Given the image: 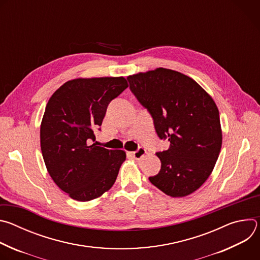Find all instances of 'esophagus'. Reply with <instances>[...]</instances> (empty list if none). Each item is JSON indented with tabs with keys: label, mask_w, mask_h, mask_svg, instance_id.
<instances>
[{
	"label": "esophagus",
	"mask_w": 260,
	"mask_h": 260,
	"mask_svg": "<svg viewBox=\"0 0 260 260\" xmlns=\"http://www.w3.org/2000/svg\"><path fill=\"white\" fill-rule=\"evenodd\" d=\"M145 154H146V150L144 149V148H142V147H140L137 151L132 152V155H133L136 159H141Z\"/></svg>",
	"instance_id": "34e87169"
}]
</instances>
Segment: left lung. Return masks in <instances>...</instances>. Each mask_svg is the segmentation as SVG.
<instances>
[{
    "label": "left lung",
    "instance_id": "1",
    "mask_svg": "<svg viewBox=\"0 0 260 260\" xmlns=\"http://www.w3.org/2000/svg\"><path fill=\"white\" fill-rule=\"evenodd\" d=\"M129 88L153 118L157 136L170 141L157 152L161 168L149 181L172 198L199 189L218 159L222 132L211 95L193 79L165 68L128 76Z\"/></svg>",
    "mask_w": 260,
    "mask_h": 260
}]
</instances>
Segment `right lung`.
I'll list each match as a JSON object with an SVG mask.
<instances>
[{
	"instance_id": "1",
	"label": "right lung",
	"mask_w": 260,
	"mask_h": 260,
	"mask_svg": "<svg viewBox=\"0 0 260 260\" xmlns=\"http://www.w3.org/2000/svg\"><path fill=\"white\" fill-rule=\"evenodd\" d=\"M127 86L124 77L73 79L46 105L40 127L43 159L54 183L73 200H94L116 181L126 154L96 146L94 132L109 103Z\"/></svg>"
}]
</instances>
